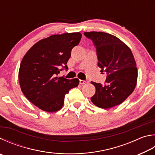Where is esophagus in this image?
I'll list each match as a JSON object with an SVG mask.
<instances>
[{
  "label": "esophagus",
  "mask_w": 155,
  "mask_h": 155,
  "mask_svg": "<svg viewBox=\"0 0 155 155\" xmlns=\"http://www.w3.org/2000/svg\"><path fill=\"white\" fill-rule=\"evenodd\" d=\"M79 83L81 84V85H85V84L87 83V81H83V80H80L79 81Z\"/></svg>",
  "instance_id": "34e87169"
}]
</instances>
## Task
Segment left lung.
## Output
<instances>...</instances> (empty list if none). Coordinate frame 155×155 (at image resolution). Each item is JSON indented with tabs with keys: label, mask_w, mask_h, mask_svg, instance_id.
Wrapping results in <instances>:
<instances>
[{
	"label": "left lung",
	"mask_w": 155,
	"mask_h": 155,
	"mask_svg": "<svg viewBox=\"0 0 155 155\" xmlns=\"http://www.w3.org/2000/svg\"><path fill=\"white\" fill-rule=\"evenodd\" d=\"M96 49L97 65L107 74L106 83L91 82L95 93L91 100L99 108L119 105L136 87L137 69L131 49L116 36L102 32H84Z\"/></svg>",
	"instance_id": "obj_1"
}]
</instances>
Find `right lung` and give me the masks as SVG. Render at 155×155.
I'll return each instance as SVG.
<instances>
[{"instance_id": "obj_1", "label": "right lung", "mask_w": 155, "mask_h": 155, "mask_svg": "<svg viewBox=\"0 0 155 155\" xmlns=\"http://www.w3.org/2000/svg\"><path fill=\"white\" fill-rule=\"evenodd\" d=\"M81 36L80 32L50 36L34 45L22 59L19 70L21 91L42 110H60L66 94L79 83L78 78L69 80L57 76L62 70L68 69L66 64L71 51L79 43Z\"/></svg>"}]
</instances>
